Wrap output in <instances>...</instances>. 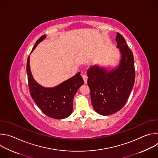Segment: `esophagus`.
<instances>
[{
    "label": "esophagus",
    "mask_w": 158,
    "mask_h": 158,
    "mask_svg": "<svg viewBox=\"0 0 158 158\" xmlns=\"http://www.w3.org/2000/svg\"><path fill=\"white\" fill-rule=\"evenodd\" d=\"M82 78H83V79L84 81V83L87 84V75L83 74L82 75Z\"/></svg>",
    "instance_id": "obj_1"
}]
</instances>
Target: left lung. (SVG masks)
Here are the masks:
<instances>
[{
    "label": "left lung",
    "mask_w": 158,
    "mask_h": 158,
    "mask_svg": "<svg viewBox=\"0 0 158 158\" xmlns=\"http://www.w3.org/2000/svg\"><path fill=\"white\" fill-rule=\"evenodd\" d=\"M117 48L121 59L118 66L110 70L99 65L87 71V84L92 105L96 112L108 116L121 110L126 104L135 81L133 54L123 36L117 33Z\"/></svg>",
    "instance_id": "obj_1"
}]
</instances>
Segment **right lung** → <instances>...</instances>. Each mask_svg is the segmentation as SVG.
<instances>
[{
	"label": "right lung",
	"instance_id": "1",
	"mask_svg": "<svg viewBox=\"0 0 158 158\" xmlns=\"http://www.w3.org/2000/svg\"><path fill=\"white\" fill-rule=\"evenodd\" d=\"M46 37L41 36L31 51ZM27 74L30 93L35 104L46 116L56 119L69 117L73 109V99L79 88L84 84L80 72L54 87H45L34 79L30 68V56L27 61Z\"/></svg>",
	"mask_w": 158,
	"mask_h": 158
}]
</instances>
